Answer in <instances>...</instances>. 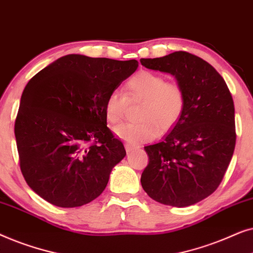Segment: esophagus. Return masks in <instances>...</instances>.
<instances>
[{"mask_svg": "<svg viewBox=\"0 0 253 253\" xmlns=\"http://www.w3.org/2000/svg\"><path fill=\"white\" fill-rule=\"evenodd\" d=\"M126 152H127V153H129V152H131V151H133V147H131V146H129V145H126Z\"/></svg>", "mask_w": 253, "mask_h": 253, "instance_id": "1", "label": "esophagus"}]
</instances>
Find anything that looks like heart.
<instances>
[{"mask_svg": "<svg viewBox=\"0 0 253 253\" xmlns=\"http://www.w3.org/2000/svg\"><path fill=\"white\" fill-rule=\"evenodd\" d=\"M126 94L130 100H143L140 123H123L114 127L117 138L129 145L150 141L161 132L170 130L181 119L185 106V94L181 85L166 82L162 75L140 71L126 83ZM127 106L126 96L113 91L105 103V115L110 124L123 120Z\"/></svg>", "mask_w": 253, "mask_h": 253, "instance_id": "b5f03b06", "label": "heart"}]
</instances>
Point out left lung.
<instances>
[{"label": "left lung", "instance_id": "obj_1", "mask_svg": "<svg viewBox=\"0 0 253 253\" xmlns=\"http://www.w3.org/2000/svg\"><path fill=\"white\" fill-rule=\"evenodd\" d=\"M140 63L174 76L185 94L184 110L170 132L144 147L150 161L141 186L164 205H193L215 191L233 158L236 132L229 88L212 65L186 51Z\"/></svg>", "mask_w": 253, "mask_h": 253}]
</instances>
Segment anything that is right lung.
Listing matches in <instances>:
<instances>
[{"label": "right lung", "instance_id": "obj_1", "mask_svg": "<svg viewBox=\"0 0 253 253\" xmlns=\"http://www.w3.org/2000/svg\"><path fill=\"white\" fill-rule=\"evenodd\" d=\"M138 68L70 54L34 76L15 122L20 170L31 189L58 207H78L101 195L126 157L105 115L108 95Z\"/></svg>", "mask_w": 253, "mask_h": 253}]
</instances>
